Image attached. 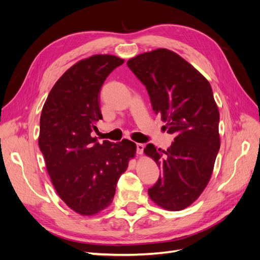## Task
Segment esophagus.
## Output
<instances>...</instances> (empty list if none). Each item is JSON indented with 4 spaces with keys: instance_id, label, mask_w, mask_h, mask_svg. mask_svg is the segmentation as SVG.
<instances>
[{
    "instance_id": "obj_1",
    "label": "esophagus",
    "mask_w": 260,
    "mask_h": 260,
    "mask_svg": "<svg viewBox=\"0 0 260 260\" xmlns=\"http://www.w3.org/2000/svg\"><path fill=\"white\" fill-rule=\"evenodd\" d=\"M144 151V144L142 143H137V153L139 155H142Z\"/></svg>"
}]
</instances>
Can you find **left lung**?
Segmentation results:
<instances>
[{
	"instance_id": "1",
	"label": "left lung",
	"mask_w": 260,
	"mask_h": 260,
	"mask_svg": "<svg viewBox=\"0 0 260 260\" xmlns=\"http://www.w3.org/2000/svg\"><path fill=\"white\" fill-rule=\"evenodd\" d=\"M148 92L155 114L175 142L166 149L144 148L161 170L148 195L167 210L193 204L211 178L220 148L219 111L210 83L177 53L157 49L127 61Z\"/></svg>"
}]
</instances>
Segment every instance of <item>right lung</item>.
<instances>
[{"instance_id":"1","label":"right lung","mask_w":260,"mask_h":260,"mask_svg":"<svg viewBox=\"0 0 260 260\" xmlns=\"http://www.w3.org/2000/svg\"><path fill=\"white\" fill-rule=\"evenodd\" d=\"M123 61L98 54L76 62L54 84L42 108L39 147L46 170L61 201L81 216L111 205L118 180L136 156L130 140L101 144L91 135L102 119V85Z\"/></svg>"}]
</instances>
